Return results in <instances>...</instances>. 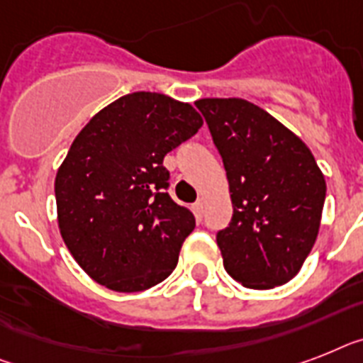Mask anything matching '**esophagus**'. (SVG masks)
<instances>
[{
    "label": "esophagus",
    "instance_id": "34e87169",
    "mask_svg": "<svg viewBox=\"0 0 363 363\" xmlns=\"http://www.w3.org/2000/svg\"><path fill=\"white\" fill-rule=\"evenodd\" d=\"M193 209H194V215H196V217H199V218L203 217V202H202V200H199V202H194Z\"/></svg>",
    "mask_w": 363,
    "mask_h": 363
}]
</instances>
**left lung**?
<instances>
[{
	"mask_svg": "<svg viewBox=\"0 0 363 363\" xmlns=\"http://www.w3.org/2000/svg\"><path fill=\"white\" fill-rule=\"evenodd\" d=\"M223 157L233 215L217 233L224 269L252 289L289 282L313 248L325 176L304 143L241 98L194 101Z\"/></svg>",
	"mask_w": 363,
	"mask_h": 363,
	"instance_id": "1",
	"label": "left lung"
}]
</instances>
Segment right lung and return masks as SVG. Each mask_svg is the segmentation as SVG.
Returning a JSON list of instances; mask_svg holds the SVG:
<instances>
[{"label": "right lung", "mask_w": 363, "mask_h": 363, "mask_svg": "<svg viewBox=\"0 0 363 363\" xmlns=\"http://www.w3.org/2000/svg\"><path fill=\"white\" fill-rule=\"evenodd\" d=\"M202 124L189 104L133 92L96 113L74 139L57 170V218L92 280L135 293L174 271L194 215L167 193L163 160Z\"/></svg>", "instance_id": "add662e5"}]
</instances>
